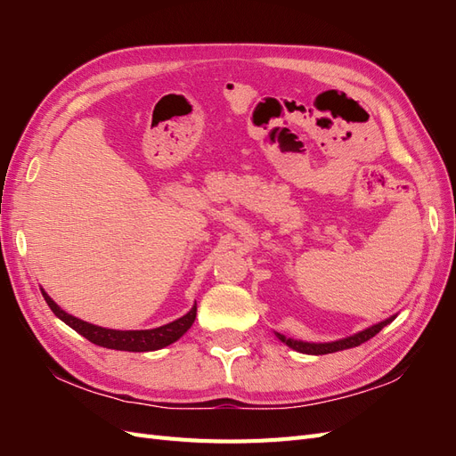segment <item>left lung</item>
I'll list each match as a JSON object with an SVG mask.
<instances>
[{
	"mask_svg": "<svg viewBox=\"0 0 456 456\" xmlns=\"http://www.w3.org/2000/svg\"><path fill=\"white\" fill-rule=\"evenodd\" d=\"M395 320V315H390L388 320H384L377 325H370L363 330H360V333H355L352 337H346V338H340V340H335V342H306V340H295V338H287L285 335L281 333H275V337H278L283 344H287L289 348H293L300 354H308V355H323V354H333V352H340V350H348V348H355L360 346V344L367 342L369 338L375 337L377 333H380V330L392 323Z\"/></svg>",
	"mask_w": 456,
	"mask_h": 456,
	"instance_id": "1",
	"label": "left lung"
}]
</instances>
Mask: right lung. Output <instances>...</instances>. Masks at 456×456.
<instances>
[{
  "mask_svg": "<svg viewBox=\"0 0 456 456\" xmlns=\"http://www.w3.org/2000/svg\"><path fill=\"white\" fill-rule=\"evenodd\" d=\"M39 289H41V295H44V298L47 302V306L68 327L77 330L81 337H86L89 342L96 344V346L110 348V350H121V352H154V350H161L165 346H169V344L176 342L191 327V323H194V320H196V312H198V306L194 305L186 315L178 317V320H175L167 325H161L156 329H141V330H118V329H106V327L87 323L84 320H79V317L64 312L57 305V302H54L45 293L44 287H39Z\"/></svg>",
  "mask_w": 456,
  "mask_h": 456,
  "instance_id": "add662e5",
  "label": "right lung"
}]
</instances>
